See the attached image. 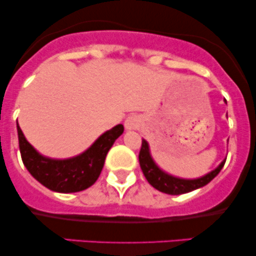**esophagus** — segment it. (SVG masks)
I'll list each match as a JSON object with an SVG mask.
<instances>
[{"mask_svg":"<svg viewBox=\"0 0 256 256\" xmlns=\"http://www.w3.org/2000/svg\"><path fill=\"white\" fill-rule=\"evenodd\" d=\"M140 126V120H138L136 116H128L125 122V128L128 130H136V128Z\"/></svg>","mask_w":256,"mask_h":256,"instance_id":"34e87169","label":"esophagus"}]
</instances>
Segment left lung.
Masks as SVG:
<instances>
[{
  "label": "left lung",
  "instance_id": "left-lung-1",
  "mask_svg": "<svg viewBox=\"0 0 256 256\" xmlns=\"http://www.w3.org/2000/svg\"><path fill=\"white\" fill-rule=\"evenodd\" d=\"M138 158H140V168H142L143 174H144L148 183L158 192L168 194V195H180V194L190 192L192 190L198 189V188L204 186L214 177L219 174L226 161L225 158L216 170H213L212 172L204 176V177L198 179H182L167 174L162 170L158 168L156 164L152 158L148 142L146 140H142V146H140Z\"/></svg>",
  "mask_w": 256,
  "mask_h": 256
}]
</instances>
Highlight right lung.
Returning a JSON list of instances; mask_svg holds the SVG:
<instances>
[{
    "mask_svg": "<svg viewBox=\"0 0 256 256\" xmlns=\"http://www.w3.org/2000/svg\"><path fill=\"white\" fill-rule=\"evenodd\" d=\"M22 162L34 179L56 192H77L88 189L100 177L107 152L124 132L122 124L106 131L92 146L78 156L55 160L43 156L26 140L16 120Z\"/></svg>",
    "mask_w": 256,
    "mask_h": 256,
    "instance_id": "add662e5",
    "label": "right lung"
}]
</instances>
